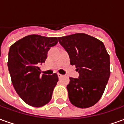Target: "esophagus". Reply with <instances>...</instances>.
<instances>
[{
	"label": "esophagus",
	"instance_id": "1",
	"mask_svg": "<svg viewBox=\"0 0 124 124\" xmlns=\"http://www.w3.org/2000/svg\"><path fill=\"white\" fill-rule=\"evenodd\" d=\"M58 78H59V79H60V78H62V77H63V75L58 74Z\"/></svg>",
	"mask_w": 124,
	"mask_h": 124
}]
</instances>
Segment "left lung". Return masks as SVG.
Listing matches in <instances>:
<instances>
[{
    "label": "left lung",
    "instance_id": "left-lung-1",
    "mask_svg": "<svg viewBox=\"0 0 124 124\" xmlns=\"http://www.w3.org/2000/svg\"><path fill=\"white\" fill-rule=\"evenodd\" d=\"M58 38L79 73L78 78H70L67 85L70 102L80 108L92 106L101 98L110 75L109 56L104 44L84 33Z\"/></svg>",
    "mask_w": 124,
    "mask_h": 124
}]
</instances>
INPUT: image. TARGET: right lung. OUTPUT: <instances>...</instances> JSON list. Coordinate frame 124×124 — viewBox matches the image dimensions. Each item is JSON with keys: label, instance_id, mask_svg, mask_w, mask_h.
Listing matches in <instances>:
<instances>
[{"label": "right lung", "instance_id": "1", "mask_svg": "<svg viewBox=\"0 0 124 124\" xmlns=\"http://www.w3.org/2000/svg\"><path fill=\"white\" fill-rule=\"evenodd\" d=\"M56 37L37 34L26 36L10 46L8 68L12 85L20 98L33 107H42L50 101L58 75H40L39 66L45 62Z\"/></svg>", "mask_w": 124, "mask_h": 124}]
</instances>
